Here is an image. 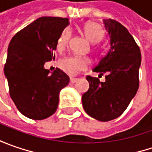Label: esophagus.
Segmentation results:
<instances>
[{
  "label": "esophagus",
  "instance_id": "obj_1",
  "mask_svg": "<svg viewBox=\"0 0 152 152\" xmlns=\"http://www.w3.org/2000/svg\"><path fill=\"white\" fill-rule=\"evenodd\" d=\"M77 81H78V79H77V78H70V82L73 83V84L76 83Z\"/></svg>",
  "mask_w": 152,
  "mask_h": 152
}]
</instances>
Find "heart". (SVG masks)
I'll return each instance as SVG.
<instances>
[{
	"label": "heart",
	"mask_w": 152,
	"mask_h": 152,
	"mask_svg": "<svg viewBox=\"0 0 152 152\" xmlns=\"http://www.w3.org/2000/svg\"><path fill=\"white\" fill-rule=\"evenodd\" d=\"M85 37L91 43L99 42L104 36V31L101 27L96 23H89L85 24L83 28ZM70 38V32L68 29H65L61 33L60 37L57 39L56 47L59 50H62L68 44ZM90 60L87 57L79 56H71L62 58L59 62V67L61 70L68 75H75L79 71L84 70Z\"/></svg>",
	"instance_id": "b5f03b06"
}]
</instances>
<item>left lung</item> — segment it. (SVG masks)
<instances>
[{
	"label": "left lung",
	"mask_w": 152,
	"mask_h": 152,
	"mask_svg": "<svg viewBox=\"0 0 152 152\" xmlns=\"http://www.w3.org/2000/svg\"><path fill=\"white\" fill-rule=\"evenodd\" d=\"M102 22L110 37V48L92 70L106 73V81L87 76L90 88L82 96V104L93 118L107 122L118 118L136 95L141 54L125 27L113 19Z\"/></svg>",
	"instance_id": "1"
}]
</instances>
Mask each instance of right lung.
<instances>
[{"instance_id": "1", "label": "right lung", "mask_w": 152, "mask_h": 152, "mask_svg": "<svg viewBox=\"0 0 152 152\" xmlns=\"http://www.w3.org/2000/svg\"><path fill=\"white\" fill-rule=\"evenodd\" d=\"M69 24L67 18L41 17L18 32L7 49L4 73L10 96L23 115L42 120L55 113L61 89L69 77L61 69L44 67L55 58L57 39Z\"/></svg>"}]
</instances>
